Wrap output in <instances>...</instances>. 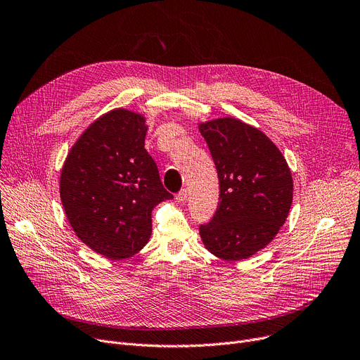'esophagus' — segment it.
<instances>
[{
  "mask_svg": "<svg viewBox=\"0 0 360 360\" xmlns=\"http://www.w3.org/2000/svg\"><path fill=\"white\" fill-rule=\"evenodd\" d=\"M186 197H188L186 190H181V191L175 195V200H176V202H185V201H186Z\"/></svg>",
  "mask_w": 360,
  "mask_h": 360,
  "instance_id": "34e87169",
  "label": "esophagus"
}]
</instances>
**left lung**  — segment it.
<instances>
[{"label": "left lung", "instance_id": "1", "mask_svg": "<svg viewBox=\"0 0 360 360\" xmlns=\"http://www.w3.org/2000/svg\"><path fill=\"white\" fill-rule=\"evenodd\" d=\"M220 184L212 221L200 226L214 257L240 261L266 248L285 224L293 201L290 167L278 147L258 128L223 117L198 122Z\"/></svg>", "mask_w": 360, "mask_h": 360}]
</instances>
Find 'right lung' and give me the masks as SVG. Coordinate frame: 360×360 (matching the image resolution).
<instances>
[{
	"label": "right lung",
	"instance_id": "add662e5",
	"mask_svg": "<svg viewBox=\"0 0 360 360\" xmlns=\"http://www.w3.org/2000/svg\"><path fill=\"white\" fill-rule=\"evenodd\" d=\"M140 112L112 109L94 120L64 160L60 197L74 233L96 254L125 259L151 235V212L172 200L144 148Z\"/></svg>",
	"mask_w": 360,
	"mask_h": 360
}]
</instances>
